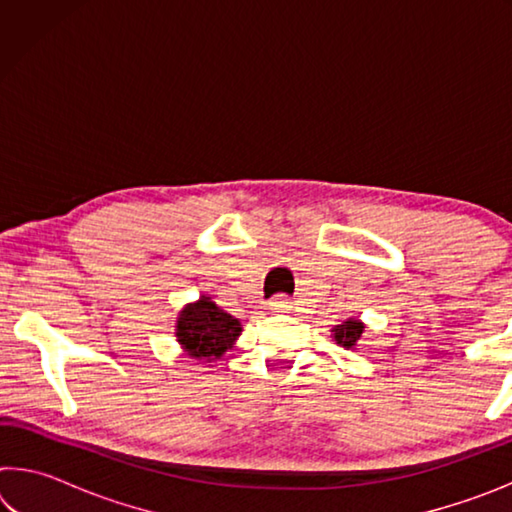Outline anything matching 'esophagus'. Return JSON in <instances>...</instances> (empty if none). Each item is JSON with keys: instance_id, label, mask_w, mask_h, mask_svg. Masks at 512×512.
Here are the masks:
<instances>
[{"instance_id": "34e87169", "label": "esophagus", "mask_w": 512, "mask_h": 512, "mask_svg": "<svg viewBox=\"0 0 512 512\" xmlns=\"http://www.w3.org/2000/svg\"><path fill=\"white\" fill-rule=\"evenodd\" d=\"M291 298L284 296V293H280V296L271 298V302H268V309L273 311V314H289L291 311Z\"/></svg>"}]
</instances>
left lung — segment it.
Segmentation results:
<instances>
[{
  "label": "left lung",
  "instance_id": "left-lung-1",
  "mask_svg": "<svg viewBox=\"0 0 512 512\" xmlns=\"http://www.w3.org/2000/svg\"><path fill=\"white\" fill-rule=\"evenodd\" d=\"M334 341L341 343L343 348H352L354 343L361 339V332H363V325L357 323V320H345L343 325H336L334 329Z\"/></svg>",
  "mask_w": 512,
  "mask_h": 512
}]
</instances>
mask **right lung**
Here are the masks:
<instances>
[{"instance_id":"add662e5","label":"right lung","mask_w":512,"mask_h":512,"mask_svg":"<svg viewBox=\"0 0 512 512\" xmlns=\"http://www.w3.org/2000/svg\"><path fill=\"white\" fill-rule=\"evenodd\" d=\"M178 341L196 359H216L232 348L241 325L228 311L214 305L210 298H201L187 305L178 318Z\"/></svg>"}]
</instances>
